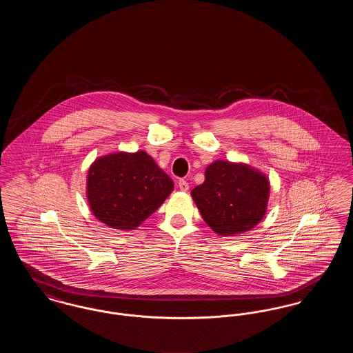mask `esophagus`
<instances>
[{"label":"esophagus","instance_id":"1","mask_svg":"<svg viewBox=\"0 0 353 353\" xmlns=\"http://www.w3.org/2000/svg\"><path fill=\"white\" fill-rule=\"evenodd\" d=\"M179 189L183 190V192H186V190L189 189V185H188V183H186L185 180H180V181H179Z\"/></svg>","mask_w":353,"mask_h":353}]
</instances>
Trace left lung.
<instances>
[{
  "label": "left lung",
  "instance_id": "obj_1",
  "mask_svg": "<svg viewBox=\"0 0 353 353\" xmlns=\"http://www.w3.org/2000/svg\"><path fill=\"white\" fill-rule=\"evenodd\" d=\"M190 196L206 225L219 235L234 236L254 229L266 214L269 177L238 161L216 160L205 169V181Z\"/></svg>",
  "mask_w": 353,
  "mask_h": 353
}]
</instances>
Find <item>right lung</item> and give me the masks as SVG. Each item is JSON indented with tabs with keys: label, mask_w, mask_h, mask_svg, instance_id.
<instances>
[{
	"label": "right lung",
	"mask_w": 353,
	"mask_h": 353,
	"mask_svg": "<svg viewBox=\"0 0 353 353\" xmlns=\"http://www.w3.org/2000/svg\"><path fill=\"white\" fill-rule=\"evenodd\" d=\"M173 181L147 152H114L87 172L85 197L92 214L118 230H134L173 190Z\"/></svg>",
	"instance_id": "add662e5"
}]
</instances>
